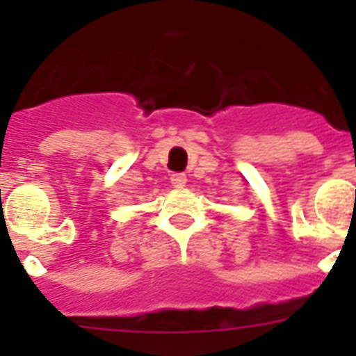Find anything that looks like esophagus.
I'll return each instance as SVG.
<instances>
[{
	"mask_svg": "<svg viewBox=\"0 0 356 356\" xmlns=\"http://www.w3.org/2000/svg\"><path fill=\"white\" fill-rule=\"evenodd\" d=\"M172 184L175 186V188H183L184 184H186V177H184V173H173Z\"/></svg>",
	"mask_w": 356,
	"mask_h": 356,
	"instance_id": "1",
	"label": "esophagus"
}]
</instances>
